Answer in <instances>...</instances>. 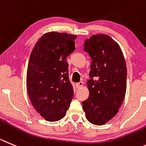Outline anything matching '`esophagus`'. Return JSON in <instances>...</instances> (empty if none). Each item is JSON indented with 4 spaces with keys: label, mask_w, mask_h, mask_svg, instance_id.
I'll list each match as a JSON object with an SVG mask.
<instances>
[{
    "label": "esophagus",
    "mask_w": 146,
    "mask_h": 146,
    "mask_svg": "<svg viewBox=\"0 0 146 146\" xmlns=\"http://www.w3.org/2000/svg\"><path fill=\"white\" fill-rule=\"evenodd\" d=\"M83 85H84V83H83L82 81H80V82L77 83V84H76V88H81V86H83Z\"/></svg>",
    "instance_id": "esophagus-1"
}]
</instances>
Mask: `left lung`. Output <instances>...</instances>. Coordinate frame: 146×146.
<instances>
[{
    "instance_id": "left-lung-1",
    "label": "left lung",
    "mask_w": 146,
    "mask_h": 146,
    "mask_svg": "<svg viewBox=\"0 0 146 146\" xmlns=\"http://www.w3.org/2000/svg\"><path fill=\"white\" fill-rule=\"evenodd\" d=\"M92 58L89 96L82 102L88 122L103 125L119 111L127 88V68L120 47L107 35H93L84 42Z\"/></svg>"
}]
</instances>
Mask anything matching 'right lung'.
I'll list each match as a JSON object with an SVG mask.
<instances>
[{"label":"right lung","mask_w":146,"mask_h":146,"mask_svg":"<svg viewBox=\"0 0 146 146\" xmlns=\"http://www.w3.org/2000/svg\"><path fill=\"white\" fill-rule=\"evenodd\" d=\"M76 35L50 32L30 54L27 87L32 105L42 117L55 122L65 116L73 96L66 58L76 49Z\"/></svg>","instance_id":"add662e5"}]
</instances>
